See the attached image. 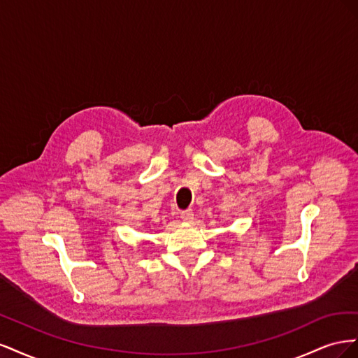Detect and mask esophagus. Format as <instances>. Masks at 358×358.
Listing matches in <instances>:
<instances>
[{
	"mask_svg": "<svg viewBox=\"0 0 358 358\" xmlns=\"http://www.w3.org/2000/svg\"><path fill=\"white\" fill-rule=\"evenodd\" d=\"M180 218H182L183 221H187V222L192 221V218H194V212H192V209L182 210V212H180Z\"/></svg>",
	"mask_w": 358,
	"mask_h": 358,
	"instance_id": "obj_1",
	"label": "esophagus"
}]
</instances>
